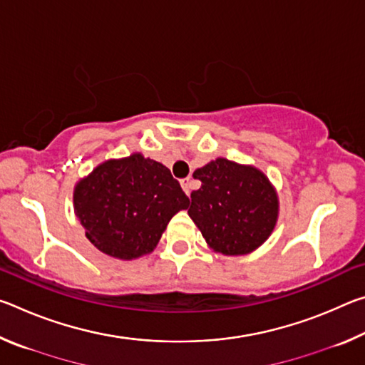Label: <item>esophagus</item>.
Returning <instances> with one entry per match:
<instances>
[{
    "mask_svg": "<svg viewBox=\"0 0 365 365\" xmlns=\"http://www.w3.org/2000/svg\"><path fill=\"white\" fill-rule=\"evenodd\" d=\"M180 185H182V188H183V191L185 193H187L188 196H190V193H191V185H193V182H191V178L190 177H187V178H183V180L180 182Z\"/></svg>",
    "mask_w": 365,
    "mask_h": 365,
    "instance_id": "obj_1",
    "label": "esophagus"
}]
</instances>
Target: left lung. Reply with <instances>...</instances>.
<instances>
[{
  "label": "left lung",
  "mask_w": 365,
  "mask_h": 365,
  "mask_svg": "<svg viewBox=\"0 0 365 365\" xmlns=\"http://www.w3.org/2000/svg\"><path fill=\"white\" fill-rule=\"evenodd\" d=\"M201 188L191 193L188 215L209 248L245 256L265 243L279 220V195L255 165L217 158L196 169Z\"/></svg>",
  "instance_id": "8db88e82"
}]
</instances>
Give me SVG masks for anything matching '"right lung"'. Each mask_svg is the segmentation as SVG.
Returning <instances> with one entry per match:
<instances>
[{"mask_svg": "<svg viewBox=\"0 0 365 365\" xmlns=\"http://www.w3.org/2000/svg\"><path fill=\"white\" fill-rule=\"evenodd\" d=\"M188 205L170 170L141 153L104 160L73 187V211L86 238L122 261L153 252L170 219Z\"/></svg>", "mask_w": 365, "mask_h": 365, "instance_id": "right-lung-1", "label": "right lung"}]
</instances>
